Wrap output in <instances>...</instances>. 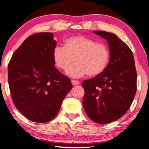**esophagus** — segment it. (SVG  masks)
Segmentation results:
<instances>
[{
  "label": "esophagus",
  "instance_id": "1",
  "mask_svg": "<svg viewBox=\"0 0 149 149\" xmlns=\"http://www.w3.org/2000/svg\"><path fill=\"white\" fill-rule=\"evenodd\" d=\"M71 82L72 84V85H78V84H79L81 83V82L79 81H75V80H72Z\"/></svg>",
  "mask_w": 149,
  "mask_h": 149
}]
</instances>
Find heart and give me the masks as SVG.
I'll return each mask as SVG.
<instances>
[{"instance_id": "b5f03b06", "label": "heart", "mask_w": 149, "mask_h": 149, "mask_svg": "<svg viewBox=\"0 0 149 149\" xmlns=\"http://www.w3.org/2000/svg\"><path fill=\"white\" fill-rule=\"evenodd\" d=\"M109 58L106 45L84 36L68 38L64 42V47H56L52 52L54 63L62 70L67 69L75 58L77 63L67 70V74L74 78L100 74L106 69Z\"/></svg>"}]
</instances>
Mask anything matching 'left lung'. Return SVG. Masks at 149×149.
<instances>
[{
    "instance_id": "left-lung-1",
    "label": "left lung",
    "mask_w": 149,
    "mask_h": 149,
    "mask_svg": "<svg viewBox=\"0 0 149 149\" xmlns=\"http://www.w3.org/2000/svg\"><path fill=\"white\" fill-rule=\"evenodd\" d=\"M93 33L107 40L110 59L103 72L82 82V105L94 122L108 124L130 108L136 91V70L131 50L117 36L102 31Z\"/></svg>"
}]
</instances>
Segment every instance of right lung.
I'll return each mask as SVG.
<instances>
[{"instance_id": "obj_1", "label": "right lung", "mask_w": 149, "mask_h": 149, "mask_svg": "<svg viewBox=\"0 0 149 149\" xmlns=\"http://www.w3.org/2000/svg\"><path fill=\"white\" fill-rule=\"evenodd\" d=\"M56 42L51 33L30 36L14 52L8 66L13 103L29 120L48 123L55 117L72 88L68 77L54 67Z\"/></svg>"}]
</instances>
